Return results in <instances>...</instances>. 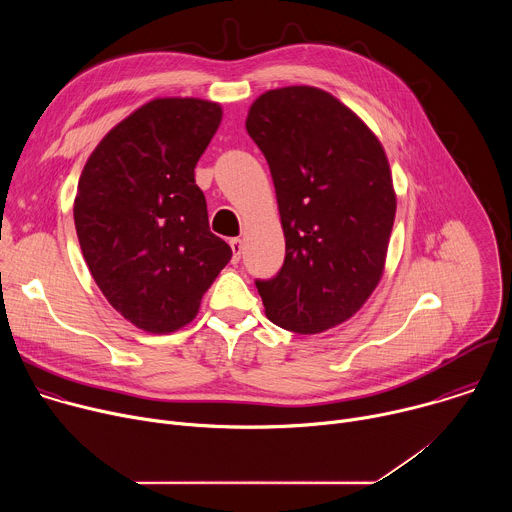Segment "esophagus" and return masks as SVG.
<instances>
[{
  "label": "esophagus",
  "mask_w": 512,
  "mask_h": 512,
  "mask_svg": "<svg viewBox=\"0 0 512 512\" xmlns=\"http://www.w3.org/2000/svg\"><path fill=\"white\" fill-rule=\"evenodd\" d=\"M229 245H231V249H233V263H239V261H241V253H243V243H241V239H231Z\"/></svg>",
  "instance_id": "1"
}]
</instances>
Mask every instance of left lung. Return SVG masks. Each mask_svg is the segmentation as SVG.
<instances>
[{
  "label": "left lung",
  "instance_id": "8db88e82",
  "mask_svg": "<svg viewBox=\"0 0 512 512\" xmlns=\"http://www.w3.org/2000/svg\"><path fill=\"white\" fill-rule=\"evenodd\" d=\"M245 127L277 196L285 261L257 279L265 316L320 334L352 318L379 285L397 194L379 137L334 95L308 85L257 97Z\"/></svg>",
  "mask_w": 512,
  "mask_h": 512
}]
</instances>
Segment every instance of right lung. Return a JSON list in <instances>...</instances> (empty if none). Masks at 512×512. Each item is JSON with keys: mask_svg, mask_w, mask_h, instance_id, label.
Returning a JSON list of instances; mask_svg holds the SVG:
<instances>
[{"mask_svg": "<svg viewBox=\"0 0 512 512\" xmlns=\"http://www.w3.org/2000/svg\"><path fill=\"white\" fill-rule=\"evenodd\" d=\"M221 119L214 101L152 99L99 141L79 178L72 212L87 267L107 302L145 332L190 324L231 261L194 180Z\"/></svg>", "mask_w": 512, "mask_h": 512, "instance_id": "add662e5", "label": "right lung"}]
</instances>
